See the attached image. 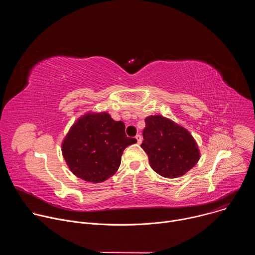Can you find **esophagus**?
<instances>
[{
  "label": "esophagus",
  "instance_id": "esophagus-1",
  "mask_svg": "<svg viewBox=\"0 0 255 255\" xmlns=\"http://www.w3.org/2000/svg\"><path fill=\"white\" fill-rule=\"evenodd\" d=\"M135 138H136V140H137V143H138V144H140V143L142 142V137H141V135H139V134H138V135H136V136H135Z\"/></svg>",
  "mask_w": 255,
  "mask_h": 255
}]
</instances>
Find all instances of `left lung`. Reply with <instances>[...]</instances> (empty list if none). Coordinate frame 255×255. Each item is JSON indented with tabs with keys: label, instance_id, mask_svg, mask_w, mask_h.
<instances>
[{
	"label": "left lung",
	"instance_id": "obj_1",
	"mask_svg": "<svg viewBox=\"0 0 255 255\" xmlns=\"http://www.w3.org/2000/svg\"><path fill=\"white\" fill-rule=\"evenodd\" d=\"M143 138L141 147L151 168L163 177L184 175L200 160L198 143L190 131L161 115L145 118Z\"/></svg>",
	"mask_w": 255,
	"mask_h": 255
}]
</instances>
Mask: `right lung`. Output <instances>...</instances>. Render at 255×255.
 Returning a JSON list of instances; mask_svg holds the SVG:
<instances>
[{
  "instance_id": "1",
  "label": "right lung",
  "mask_w": 255,
  "mask_h": 255,
  "mask_svg": "<svg viewBox=\"0 0 255 255\" xmlns=\"http://www.w3.org/2000/svg\"><path fill=\"white\" fill-rule=\"evenodd\" d=\"M125 124L108 112H88L71 125L61 143L62 156L76 176L99 184L118 170L124 149L136 143Z\"/></svg>"
}]
</instances>
